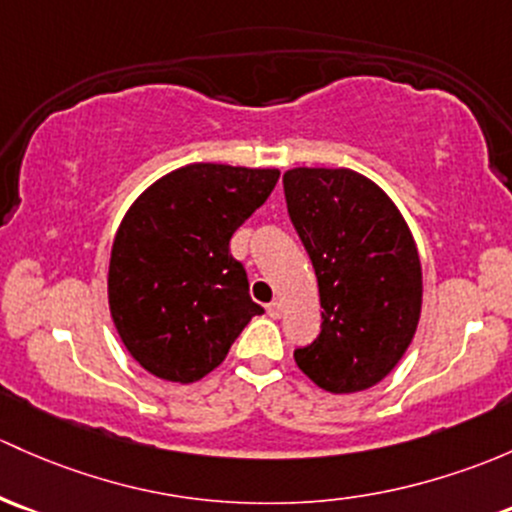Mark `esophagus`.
<instances>
[{"instance_id":"esophagus-1","label":"esophagus","mask_w":512,"mask_h":512,"mask_svg":"<svg viewBox=\"0 0 512 512\" xmlns=\"http://www.w3.org/2000/svg\"><path fill=\"white\" fill-rule=\"evenodd\" d=\"M267 314H270L272 319H279V316L284 314V306H282V301H272V304L267 306Z\"/></svg>"}]
</instances>
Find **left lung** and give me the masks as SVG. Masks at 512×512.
<instances>
[{
    "mask_svg": "<svg viewBox=\"0 0 512 512\" xmlns=\"http://www.w3.org/2000/svg\"><path fill=\"white\" fill-rule=\"evenodd\" d=\"M284 198L319 279L321 333L294 351L328 392L378 385L400 363L422 311V265L395 203L351 169H292Z\"/></svg>",
    "mask_w": 512,
    "mask_h": 512,
    "instance_id": "obj_1",
    "label": "left lung"
}]
</instances>
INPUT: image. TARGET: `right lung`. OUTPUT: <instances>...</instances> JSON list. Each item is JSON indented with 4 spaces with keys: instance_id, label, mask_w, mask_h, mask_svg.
Listing matches in <instances>:
<instances>
[{
    "instance_id": "obj_1",
    "label": "right lung",
    "mask_w": 512,
    "mask_h": 512,
    "mask_svg": "<svg viewBox=\"0 0 512 512\" xmlns=\"http://www.w3.org/2000/svg\"><path fill=\"white\" fill-rule=\"evenodd\" d=\"M279 179L277 169L188 164L149 186L112 242L107 294L132 358L171 383H193L223 363L262 314L230 238Z\"/></svg>"
}]
</instances>
